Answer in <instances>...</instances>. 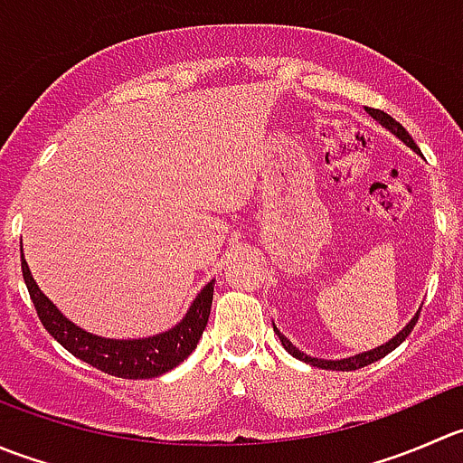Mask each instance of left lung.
Returning <instances> with one entry per match:
<instances>
[{
    "label": "left lung",
    "mask_w": 463,
    "mask_h": 463,
    "mask_svg": "<svg viewBox=\"0 0 463 463\" xmlns=\"http://www.w3.org/2000/svg\"><path fill=\"white\" fill-rule=\"evenodd\" d=\"M366 112H369V115H371V118H373V119H378V122L383 124L384 128H389V131H392V133H396V136L401 137V140L405 142L407 146H411V149H414V151H419V146H416V142L411 140L410 133H407L405 128H402V124L396 122V119H393L392 115H387V112H384V110H378V108H366ZM419 314H420V312H419ZM419 314H416V317L411 318V321L407 323V326L402 327V330L398 332V335L393 336V339L389 341V344L380 345V348H373V351H369V353H362V355L345 357V360H317V357L305 355V353H300L298 348H296V345H291V341L287 339L285 335H280V330H278V327H273V330H276L278 336H280L282 345H285V351L289 353V355L298 357V360L307 362V364L318 366V369H330V371H355V369H362V366L373 364V362H378L380 357L389 355V353H392L393 348H398V345H401L402 341H405L407 336H410V332L414 330L416 321H419Z\"/></svg>",
    "instance_id": "left-lung-1"
}]
</instances>
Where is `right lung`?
Wrapping results in <instances>:
<instances>
[{"instance_id": "1", "label": "right lung", "mask_w": 463, "mask_h": 463, "mask_svg": "<svg viewBox=\"0 0 463 463\" xmlns=\"http://www.w3.org/2000/svg\"><path fill=\"white\" fill-rule=\"evenodd\" d=\"M22 276H24L26 289L35 305L38 318L43 321L44 330L58 341V344L70 351L79 360L88 362L94 369L103 371L108 375H118L127 380H146L158 378L167 373L174 366L181 364L187 355L196 348L201 335L205 330V323L210 317V305H213L214 280L201 289L196 300L192 303L190 312L185 314L176 327L163 335L149 336V339H103V336L90 335L80 330L71 321H67L56 305L38 289V285L31 278L29 267L22 255Z\"/></svg>"}]
</instances>
